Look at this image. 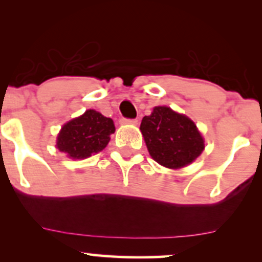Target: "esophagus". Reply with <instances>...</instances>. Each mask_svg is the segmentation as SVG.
<instances>
[{
	"instance_id": "1",
	"label": "esophagus",
	"mask_w": 262,
	"mask_h": 262,
	"mask_svg": "<svg viewBox=\"0 0 262 262\" xmlns=\"http://www.w3.org/2000/svg\"><path fill=\"white\" fill-rule=\"evenodd\" d=\"M121 123L122 124H138V121L137 119H129V118H122L121 119Z\"/></svg>"
}]
</instances>
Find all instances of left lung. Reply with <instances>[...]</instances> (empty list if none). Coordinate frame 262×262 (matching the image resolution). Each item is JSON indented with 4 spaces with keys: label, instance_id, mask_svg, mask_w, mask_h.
<instances>
[{
    "label": "left lung",
    "instance_id": "obj_1",
    "mask_svg": "<svg viewBox=\"0 0 262 262\" xmlns=\"http://www.w3.org/2000/svg\"><path fill=\"white\" fill-rule=\"evenodd\" d=\"M146 148L156 162L180 169L194 161L204 149L202 135L194 123L169 107H155L141 121Z\"/></svg>",
    "mask_w": 262,
    "mask_h": 262
}]
</instances>
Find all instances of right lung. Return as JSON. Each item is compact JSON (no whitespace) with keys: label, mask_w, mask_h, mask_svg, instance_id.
<instances>
[{"label":"right lung","mask_w":262,"mask_h":262,"mask_svg":"<svg viewBox=\"0 0 262 262\" xmlns=\"http://www.w3.org/2000/svg\"><path fill=\"white\" fill-rule=\"evenodd\" d=\"M114 130L112 119L89 110L61 128L56 146L69 158L86 159L106 148Z\"/></svg>","instance_id":"right-lung-1"}]
</instances>
